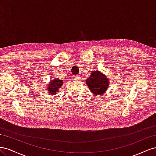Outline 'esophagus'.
Masks as SVG:
<instances>
[{
    "label": "esophagus",
    "mask_w": 156,
    "mask_h": 156,
    "mask_svg": "<svg viewBox=\"0 0 156 156\" xmlns=\"http://www.w3.org/2000/svg\"><path fill=\"white\" fill-rule=\"evenodd\" d=\"M72 78L73 79V81H78V80L80 79L78 75H73Z\"/></svg>",
    "instance_id": "1"
}]
</instances>
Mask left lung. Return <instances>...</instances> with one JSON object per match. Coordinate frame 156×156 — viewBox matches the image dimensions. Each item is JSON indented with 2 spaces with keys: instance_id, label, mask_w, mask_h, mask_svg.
I'll use <instances>...</instances> for the list:
<instances>
[{
  "instance_id": "obj_1",
  "label": "left lung",
  "mask_w": 156,
  "mask_h": 156,
  "mask_svg": "<svg viewBox=\"0 0 156 156\" xmlns=\"http://www.w3.org/2000/svg\"><path fill=\"white\" fill-rule=\"evenodd\" d=\"M87 84L90 91L98 96L104 93L108 88V79L100 72L95 71L87 79Z\"/></svg>"
}]
</instances>
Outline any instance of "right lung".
<instances>
[{
  "mask_svg": "<svg viewBox=\"0 0 156 156\" xmlns=\"http://www.w3.org/2000/svg\"><path fill=\"white\" fill-rule=\"evenodd\" d=\"M51 84L49 85L48 87V92L49 94H56V92H58V89L60 88L61 86L63 84V81L61 79H54L53 80H51Z\"/></svg>",
  "mask_w": 156,
  "mask_h": 156,
  "instance_id": "add662e5",
  "label": "right lung"
}]
</instances>
